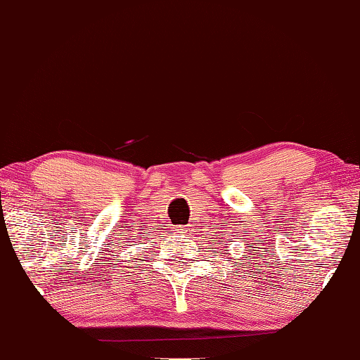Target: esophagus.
<instances>
[{
	"label": "esophagus",
	"instance_id": "esophagus-1",
	"mask_svg": "<svg viewBox=\"0 0 360 360\" xmlns=\"http://www.w3.org/2000/svg\"><path fill=\"white\" fill-rule=\"evenodd\" d=\"M178 231H179L181 234H187V231H189V226H179Z\"/></svg>",
	"mask_w": 360,
	"mask_h": 360
}]
</instances>
